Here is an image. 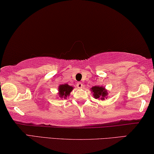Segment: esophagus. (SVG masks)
Wrapping results in <instances>:
<instances>
[{
  "label": "esophagus",
  "instance_id": "esophagus-1",
  "mask_svg": "<svg viewBox=\"0 0 154 154\" xmlns=\"http://www.w3.org/2000/svg\"><path fill=\"white\" fill-rule=\"evenodd\" d=\"M76 87L79 88H82L83 87V85L82 82H78L76 84Z\"/></svg>",
  "mask_w": 154,
  "mask_h": 154
}]
</instances>
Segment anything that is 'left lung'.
<instances>
[{"instance_id":"left-lung-1","label":"left lung","mask_w":154,"mask_h":154,"mask_svg":"<svg viewBox=\"0 0 154 154\" xmlns=\"http://www.w3.org/2000/svg\"><path fill=\"white\" fill-rule=\"evenodd\" d=\"M93 95L95 99H101V100H104L107 97V91L103 87L99 86H95L91 88Z\"/></svg>"}]
</instances>
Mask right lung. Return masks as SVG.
Instances as JSON below:
<instances>
[{
    "label": "right lung",
    "instance_id": "right-lung-1",
    "mask_svg": "<svg viewBox=\"0 0 154 154\" xmlns=\"http://www.w3.org/2000/svg\"><path fill=\"white\" fill-rule=\"evenodd\" d=\"M74 89L72 86H69L67 84H63L59 86V96L60 98L66 99L67 97L69 96L70 92H72Z\"/></svg>",
    "mask_w": 154,
    "mask_h": 154
}]
</instances>
